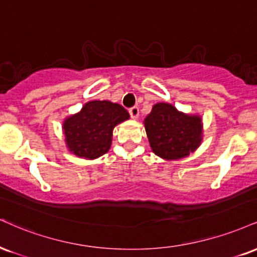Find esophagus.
Listing matches in <instances>:
<instances>
[{
  "label": "esophagus",
  "mask_w": 257,
  "mask_h": 257,
  "mask_svg": "<svg viewBox=\"0 0 257 257\" xmlns=\"http://www.w3.org/2000/svg\"><path fill=\"white\" fill-rule=\"evenodd\" d=\"M129 113H131L133 119H138L139 118V107L138 106L132 107V109L129 110Z\"/></svg>",
  "instance_id": "1"
}]
</instances>
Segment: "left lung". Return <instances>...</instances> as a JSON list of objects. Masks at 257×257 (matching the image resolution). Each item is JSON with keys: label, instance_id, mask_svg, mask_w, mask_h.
<instances>
[{"label": "left lung", "instance_id": "left-lung-1", "mask_svg": "<svg viewBox=\"0 0 257 257\" xmlns=\"http://www.w3.org/2000/svg\"><path fill=\"white\" fill-rule=\"evenodd\" d=\"M144 125L153 153L164 160L190 156L203 139L201 116L182 112L170 103L154 104Z\"/></svg>", "mask_w": 257, "mask_h": 257}]
</instances>
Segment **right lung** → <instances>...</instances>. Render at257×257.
I'll return each instance as SVG.
<instances>
[{
	"mask_svg": "<svg viewBox=\"0 0 257 257\" xmlns=\"http://www.w3.org/2000/svg\"><path fill=\"white\" fill-rule=\"evenodd\" d=\"M129 118L122 105L109 100L87 101L79 112L63 120L66 147L79 158L97 159L110 150L113 128Z\"/></svg>",
	"mask_w": 257,
	"mask_h": 257,
	"instance_id": "obj_1",
	"label": "right lung"
}]
</instances>
